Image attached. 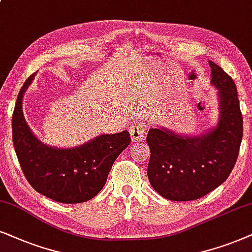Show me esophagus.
Listing matches in <instances>:
<instances>
[{"instance_id": "1", "label": "esophagus", "mask_w": 252, "mask_h": 252, "mask_svg": "<svg viewBox=\"0 0 252 252\" xmlns=\"http://www.w3.org/2000/svg\"><path fill=\"white\" fill-rule=\"evenodd\" d=\"M129 132L132 140H135V142H140V140L145 138L146 124L144 122L132 123L129 128Z\"/></svg>"}]
</instances>
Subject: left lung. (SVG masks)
<instances>
[{"mask_svg": "<svg viewBox=\"0 0 252 252\" xmlns=\"http://www.w3.org/2000/svg\"><path fill=\"white\" fill-rule=\"evenodd\" d=\"M209 64L219 101L216 126L202 135H180L163 126L151 128L147 133V176L153 189L166 199L202 198L227 180L239 156L243 119L235 83L216 63Z\"/></svg>", "mask_w": 252, "mask_h": 252, "instance_id": "obj_1", "label": "left lung"}]
</instances>
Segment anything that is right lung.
I'll use <instances>...</instances> for the list:
<instances>
[{
	"instance_id": "add662e5",
	"label": "right lung",
	"mask_w": 252,
	"mask_h": 252,
	"mask_svg": "<svg viewBox=\"0 0 252 252\" xmlns=\"http://www.w3.org/2000/svg\"><path fill=\"white\" fill-rule=\"evenodd\" d=\"M36 72L26 79L12 115V139L23 173L39 193L63 204L84 203L106 184L116 158L130 144L129 131L103 133L76 147L47 145L36 137L23 114V96Z\"/></svg>"
}]
</instances>
